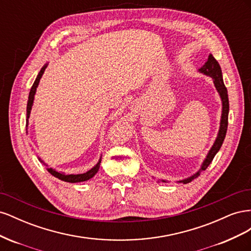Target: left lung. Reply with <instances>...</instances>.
<instances>
[{
	"label": "left lung",
	"instance_id": "1",
	"mask_svg": "<svg viewBox=\"0 0 251 251\" xmlns=\"http://www.w3.org/2000/svg\"><path fill=\"white\" fill-rule=\"evenodd\" d=\"M199 72H201L205 75H208V76H210L212 78V80H214L215 87H216L218 93H219L220 97H221V100H222V115H221V121H220L219 133H218L217 138L214 142V146H212L211 149L209 150L206 158L204 159V161L198 172L194 174L191 177L178 181L179 183L181 182V183H183V184L189 183V182L193 181L195 178L200 176V173L202 171H205L207 169V166L211 163L212 159L215 158L216 154L222 147L223 141H224L225 136H226V132H227V126H228V112H229L228 94H227V89H226V87L224 85V81H223L221 67H220L219 63L217 62V59L212 56V54H209V56L207 58V62L204 64V66L202 68H200ZM162 182H166V181L162 180Z\"/></svg>",
	"mask_w": 251,
	"mask_h": 251
}]
</instances>
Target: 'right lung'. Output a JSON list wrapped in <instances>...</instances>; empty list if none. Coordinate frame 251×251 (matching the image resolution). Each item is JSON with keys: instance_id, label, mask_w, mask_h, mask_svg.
<instances>
[{"instance_id": "right-lung-1", "label": "right lung", "mask_w": 251, "mask_h": 251, "mask_svg": "<svg viewBox=\"0 0 251 251\" xmlns=\"http://www.w3.org/2000/svg\"><path fill=\"white\" fill-rule=\"evenodd\" d=\"M47 66H48V64H46L45 65L42 69H41V71L39 72V74H37V76H36V78H35V80H34V82H33V85H32V87H31V89H30V93H29V97H28V102H27V114H26V117H27V119H26V123H27V125H26V126H28V119H29V116H30V112H31V109H32V104H33V100H34V95H35V92H36V88H37V86H39V83H40V80H41V78H42V76H43V74H44V72H45V70H46V68H47ZM39 160L41 161V162H43L41 159L39 158ZM100 162H101V157H100V161L97 162V164L95 165V166H93L92 169H91L90 171H88V172H86V173H83V174H77V175H73V174H71V175H66V174H64V173H59V172H57V171H55V170H53V169H47L48 170V172L52 175V176H54V177H56V178H58L59 180H62V181H65V182H70V183H76V182H82V181H87V180H89V179H91V178H93L95 175H96V173L98 172V170H100ZM44 163V162H43ZM45 164V163H44Z\"/></svg>"}]
</instances>
